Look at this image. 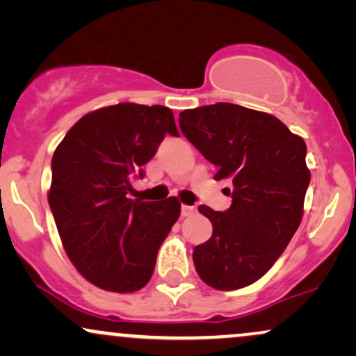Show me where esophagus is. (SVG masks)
Listing matches in <instances>:
<instances>
[{
    "mask_svg": "<svg viewBox=\"0 0 356 356\" xmlns=\"http://www.w3.org/2000/svg\"><path fill=\"white\" fill-rule=\"evenodd\" d=\"M195 212H197V209H195L194 206H182V207H181V214H182V218H187V216L195 214Z\"/></svg>",
    "mask_w": 356,
    "mask_h": 356,
    "instance_id": "esophagus-1",
    "label": "esophagus"
}]
</instances>
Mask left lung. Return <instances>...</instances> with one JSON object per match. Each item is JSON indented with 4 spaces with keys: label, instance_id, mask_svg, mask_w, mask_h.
Here are the masks:
<instances>
[{
    "label": "left lung",
    "instance_id": "8db88e82",
    "mask_svg": "<svg viewBox=\"0 0 356 356\" xmlns=\"http://www.w3.org/2000/svg\"><path fill=\"white\" fill-rule=\"evenodd\" d=\"M187 140L226 179L229 209L199 206L212 222L192 259L206 284L231 291L263 277L283 254L303 218L309 186L306 144L269 113L219 102L179 113Z\"/></svg>",
    "mask_w": 356,
    "mask_h": 356
}]
</instances>
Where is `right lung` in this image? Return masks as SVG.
Returning <instances> with one entry per match:
<instances>
[{"label":"right lung","instance_id":"right-lung-1","mask_svg":"<svg viewBox=\"0 0 356 356\" xmlns=\"http://www.w3.org/2000/svg\"><path fill=\"white\" fill-rule=\"evenodd\" d=\"M165 134L179 137L170 108L118 104L81 117L53 154L48 204L60 239L80 275L105 291L149 283L181 214L175 197H129Z\"/></svg>","mask_w":356,"mask_h":356}]
</instances>
